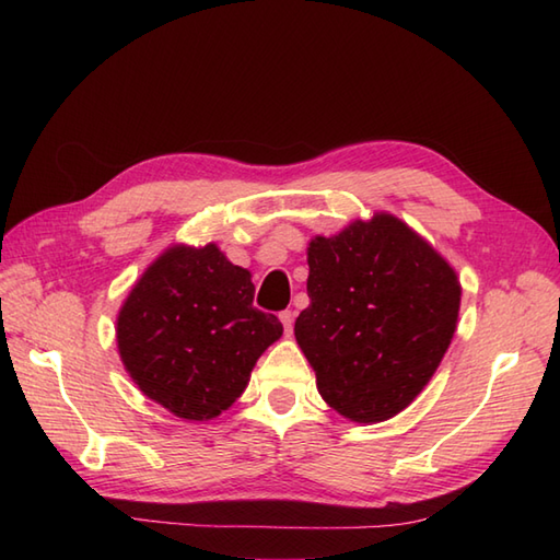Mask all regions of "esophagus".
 Masks as SVG:
<instances>
[{
	"mask_svg": "<svg viewBox=\"0 0 560 560\" xmlns=\"http://www.w3.org/2000/svg\"><path fill=\"white\" fill-rule=\"evenodd\" d=\"M279 319H281L283 329L291 331V329H293V319H295V313H293V311H283V313H279Z\"/></svg>",
	"mask_w": 560,
	"mask_h": 560,
	"instance_id": "34e87169",
	"label": "esophagus"
}]
</instances>
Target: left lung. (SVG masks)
<instances>
[{"label":"left lung","instance_id":"8db88e82","mask_svg":"<svg viewBox=\"0 0 560 560\" xmlns=\"http://www.w3.org/2000/svg\"><path fill=\"white\" fill-rule=\"evenodd\" d=\"M311 305L295 341L331 409L359 423L392 419L443 361L459 313V281L407 223L377 213L307 247Z\"/></svg>","mask_w":560,"mask_h":560}]
</instances>
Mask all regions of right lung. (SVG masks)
Returning <instances> with one entry per match:
<instances>
[{"mask_svg":"<svg viewBox=\"0 0 560 560\" xmlns=\"http://www.w3.org/2000/svg\"><path fill=\"white\" fill-rule=\"evenodd\" d=\"M249 271L217 245H177L141 273L117 317V347L139 389L187 421H207L243 395L281 337L277 315L253 305Z\"/></svg>","mask_w":560,"mask_h":560,"instance_id":"add662e5","label":"right lung"}]
</instances>
